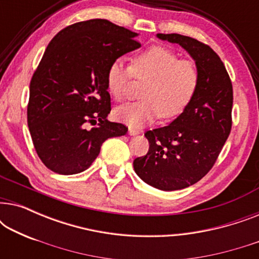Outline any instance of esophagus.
Here are the masks:
<instances>
[{"instance_id": "1", "label": "esophagus", "mask_w": 259, "mask_h": 259, "mask_svg": "<svg viewBox=\"0 0 259 259\" xmlns=\"http://www.w3.org/2000/svg\"><path fill=\"white\" fill-rule=\"evenodd\" d=\"M128 133L131 134V136H136V134H139L140 133V131L137 130V128H133V127H130Z\"/></svg>"}]
</instances>
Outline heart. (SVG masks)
<instances>
[{"instance_id": "obj_1", "label": "heart", "mask_w": 259, "mask_h": 259, "mask_svg": "<svg viewBox=\"0 0 259 259\" xmlns=\"http://www.w3.org/2000/svg\"><path fill=\"white\" fill-rule=\"evenodd\" d=\"M133 77L144 80L141 100L115 109V118L132 127H141L159 116L173 119L185 112L199 86L196 63L179 59L162 46H152L133 56L131 65L122 58L109 63L106 72L107 90L116 101L125 100Z\"/></svg>"}]
</instances>
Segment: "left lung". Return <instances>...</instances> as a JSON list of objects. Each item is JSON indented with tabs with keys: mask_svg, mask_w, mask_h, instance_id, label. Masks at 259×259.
Masks as SVG:
<instances>
[{
	"mask_svg": "<svg viewBox=\"0 0 259 259\" xmlns=\"http://www.w3.org/2000/svg\"><path fill=\"white\" fill-rule=\"evenodd\" d=\"M190 53L199 70L192 102L171 125L147 131L148 152L134 159L137 175L162 191L189 187L207 175L217 161L232 127V82L210 46L180 34H158Z\"/></svg>",
	"mask_w": 259,
	"mask_h": 259,
	"instance_id": "obj_1",
	"label": "left lung"
}]
</instances>
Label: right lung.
<instances>
[{
	"instance_id": "right-lung-1",
	"label": "right lung",
	"mask_w": 259,
	"mask_h": 259,
	"mask_svg": "<svg viewBox=\"0 0 259 259\" xmlns=\"http://www.w3.org/2000/svg\"><path fill=\"white\" fill-rule=\"evenodd\" d=\"M137 33L108 20L81 21L53 37L31 76L27 120L35 151L51 171L87 169L108 138L125 136L108 121L106 72L113 60L140 47Z\"/></svg>"
}]
</instances>
